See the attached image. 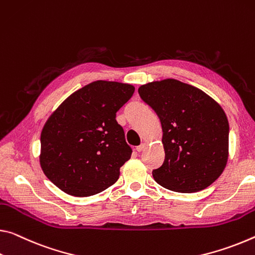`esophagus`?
Segmentation results:
<instances>
[{"label":"esophagus","mask_w":255,"mask_h":255,"mask_svg":"<svg viewBox=\"0 0 255 255\" xmlns=\"http://www.w3.org/2000/svg\"><path fill=\"white\" fill-rule=\"evenodd\" d=\"M145 147H146V145H145V144H140L139 146L136 147V151H137V152H142V151H144Z\"/></svg>","instance_id":"34e87169"}]
</instances>
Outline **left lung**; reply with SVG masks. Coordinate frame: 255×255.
I'll list each match as a JSON object with an SVG mask.
<instances>
[{"mask_svg": "<svg viewBox=\"0 0 255 255\" xmlns=\"http://www.w3.org/2000/svg\"><path fill=\"white\" fill-rule=\"evenodd\" d=\"M138 94L159 117L164 162L152 171L162 187L179 193L207 188L228 159L229 124L215 100L176 79L143 85Z\"/></svg>", "mask_w": 255, "mask_h": 255, "instance_id": "left-lung-1", "label": "left lung"}]
</instances>
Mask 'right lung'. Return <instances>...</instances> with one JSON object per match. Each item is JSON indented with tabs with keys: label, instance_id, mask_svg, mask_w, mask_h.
<instances>
[{
	"label": "right lung",
	"instance_id": "1",
	"mask_svg": "<svg viewBox=\"0 0 255 255\" xmlns=\"http://www.w3.org/2000/svg\"><path fill=\"white\" fill-rule=\"evenodd\" d=\"M129 84L98 80L64 100L40 134V167L64 193L91 196L116 183L132 149L117 123L134 94Z\"/></svg>",
	"mask_w": 255,
	"mask_h": 255
}]
</instances>
